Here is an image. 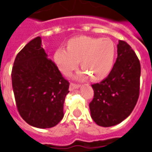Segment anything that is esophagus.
I'll return each mask as SVG.
<instances>
[{
    "label": "esophagus",
    "instance_id": "esophagus-1",
    "mask_svg": "<svg viewBox=\"0 0 152 152\" xmlns=\"http://www.w3.org/2000/svg\"><path fill=\"white\" fill-rule=\"evenodd\" d=\"M80 87H81L80 85H76V84H74V83H71L70 84V91H73L75 89H78Z\"/></svg>",
    "mask_w": 152,
    "mask_h": 152
}]
</instances>
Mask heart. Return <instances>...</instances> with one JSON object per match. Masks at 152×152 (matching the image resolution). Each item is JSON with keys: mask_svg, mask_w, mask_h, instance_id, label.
<instances>
[{"mask_svg": "<svg viewBox=\"0 0 152 152\" xmlns=\"http://www.w3.org/2000/svg\"><path fill=\"white\" fill-rule=\"evenodd\" d=\"M115 55V45L110 39L81 36L71 39L67 49L58 48L54 53V61L62 73L68 75L81 61L84 70L78 74V77L89 75L92 79L100 80L111 71Z\"/></svg>", "mask_w": 152, "mask_h": 152, "instance_id": "b5f03b06", "label": "heart"}]
</instances>
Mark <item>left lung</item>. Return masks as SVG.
<instances>
[{
    "mask_svg": "<svg viewBox=\"0 0 152 152\" xmlns=\"http://www.w3.org/2000/svg\"><path fill=\"white\" fill-rule=\"evenodd\" d=\"M118 58L107 77L92 85L94 98L89 104L91 116L96 124L111 127L127 118L139 97L141 65L131 46L119 41Z\"/></svg>",
    "mask_w": 152,
    "mask_h": 152,
    "instance_id": "8db88e82",
    "label": "left lung"
}]
</instances>
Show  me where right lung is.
Masks as SVG:
<instances>
[{"label": "right lung", "instance_id": "add662e5", "mask_svg": "<svg viewBox=\"0 0 152 152\" xmlns=\"http://www.w3.org/2000/svg\"><path fill=\"white\" fill-rule=\"evenodd\" d=\"M11 78L18 112L28 124L50 128L62 120L69 82L48 58L41 37L31 40L17 54Z\"/></svg>", "mask_w": 152, "mask_h": 152}]
</instances>
